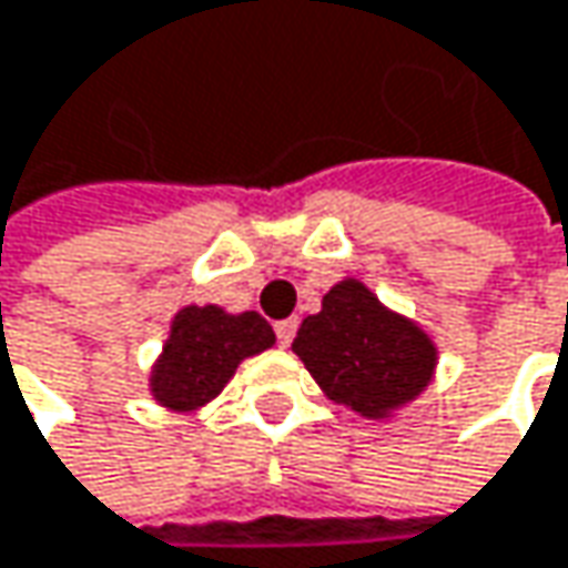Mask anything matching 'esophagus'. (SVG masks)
I'll return each mask as SVG.
<instances>
[{"mask_svg": "<svg viewBox=\"0 0 568 568\" xmlns=\"http://www.w3.org/2000/svg\"><path fill=\"white\" fill-rule=\"evenodd\" d=\"M274 333H277V343H281V346H291V339H294V333H297V320H277V323H274Z\"/></svg>", "mask_w": 568, "mask_h": 568, "instance_id": "esophagus-1", "label": "esophagus"}]
</instances>
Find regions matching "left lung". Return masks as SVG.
I'll use <instances>...</instances> for the list:
<instances>
[{
  "label": "left lung",
  "instance_id": "8db88e82",
  "mask_svg": "<svg viewBox=\"0 0 568 568\" xmlns=\"http://www.w3.org/2000/svg\"><path fill=\"white\" fill-rule=\"evenodd\" d=\"M326 398L363 418H392L435 379L438 346L389 311L363 281H336L320 314L301 323L291 346Z\"/></svg>",
  "mask_w": 568,
  "mask_h": 568
}]
</instances>
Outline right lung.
I'll list each match as a JSON object with an SVG mask.
<instances>
[{
  "label": "right lung",
  "instance_id": "right-lung-1",
  "mask_svg": "<svg viewBox=\"0 0 568 568\" xmlns=\"http://www.w3.org/2000/svg\"><path fill=\"white\" fill-rule=\"evenodd\" d=\"M271 346L274 329L261 314L189 304L170 323L163 353L150 369V395L170 412H195L229 386L242 359Z\"/></svg>",
  "mask_w": 568,
  "mask_h": 568
}]
</instances>
